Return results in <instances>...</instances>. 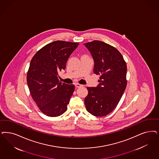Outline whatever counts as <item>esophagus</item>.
<instances>
[{
  "label": "esophagus",
  "mask_w": 159,
  "mask_h": 159,
  "mask_svg": "<svg viewBox=\"0 0 159 159\" xmlns=\"http://www.w3.org/2000/svg\"><path fill=\"white\" fill-rule=\"evenodd\" d=\"M75 86H76V88H80V87L83 86V85L79 84V83H76V84H75Z\"/></svg>",
  "instance_id": "34e87169"
}]
</instances>
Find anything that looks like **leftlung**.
I'll list each match as a JSON object with an SVG mask.
<instances>
[{
  "label": "left lung",
  "mask_w": 159,
  "mask_h": 159,
  "mask_svg": "<svg viewBox=\"0 0 159 159\" xmlns=\"http://www.w3.org/2000/svg\"><path fill=\"white\" fill-rule=\"evenodd\" d=\"M93 57L94 73L100 75L97 87H88L84 99L86 110L92 115H107L115 109L126 86L127 66L115 48L99 40L84 43Z\"/></svg>",
  "instance_id": "1"
}]
</instances>
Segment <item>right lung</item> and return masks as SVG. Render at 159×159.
Returning a JSON list of instances; mask_svg holds the SVG:
<instances>
[{
    "label": "right lung",
    "instance_id": "obj_1",
    "mask_svg": "<svg viewBox=\"0 0 159 159\" xmlns=\"http://www.w3.org/2000/svg\"><path fill=\"white\" fill-rule=\"evenodd\" d=\"M79 43L57 40L34 55L27 73V83L34 101L44 115L57 117L66 111L75 90L73 84L60 82L59 72Z\"/></svg>",
    "mask_w": 159,
    "mask_h": 159
}]
</instances>
